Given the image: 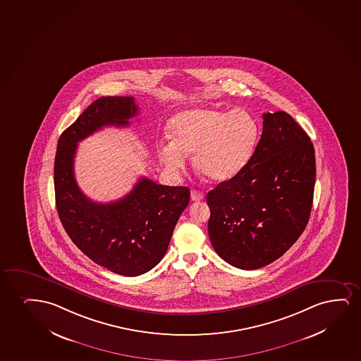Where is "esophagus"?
<instances>
[{
  "label": "esophagus",
  "instance_id": "esophagus-1",
  "mask_svg": "<svg viewBox=\"0 0 361 361\" xmlns=\"http://www.w3.org/2000/svg\"><path fill=\"white\" fill-rule=\"evenodd\" d=\"M204 195L201 191H197V190H192L191 191V201H202Z\"/></svg>",
  "mask_w": 361,
  "mask_h": 361
}]
</instances>
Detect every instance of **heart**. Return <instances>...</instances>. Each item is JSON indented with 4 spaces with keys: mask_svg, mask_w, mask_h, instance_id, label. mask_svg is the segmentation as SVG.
<instances>
[{
    "mask_svg": "<svg viewBox=\"0 0 361 361\" xmlns=\"http://www.w3.org/2000/svg\"><path fill=\"white\" fill-rule=\"evenodd\" d=\"M171 142L158 145L165 170L178 175L186 168V154L193 153L197 171L216 183L228 181L250 163L257 147L259 127L245 110L192 108L171 117Z\"/></svg>",
    "mask_w": 361,
    "mask_h": 361,
    "instance_id": "b5f03b06",
    "label": "heart"
}]
</instances>
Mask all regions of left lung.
Returning <instances> with one entry per match:
<instances>
[{"label":"left lung","mask_w":361,"mask_h":361,"mask_svg":"<svg viewBox=\"0 0 361 361\" xmlns=\"http://www.w3.org/2000/svg\"><path fill=\"white\" fill-rule=\"evenodd\" d=\"M314 145L284 111L263 114L252 158L207 195L208 234L225 262L257 269L283 256L302 234L314 201Z\"/></svg>","instance_id":"1"}]
</instances>
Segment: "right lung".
I'll return each instance as SVG.
<instances>
[{
	"mask_svg": "<svg viewBox=\"0 0 361 361\" xmlns=\"http://www.w3.org/2000/svg\"><path fill=\"white\" fill-rule=\"evenodd\" d=\"M137 113L132 97L97 99L62 132L54 165L57 213L66 233L93 262L125 276H141L164 257L190 188L141 178L123 198L98 203L80 191L73 163L78 142L105 126H128Z\"/></svg>",
	"mask_w": 361,
	"mask_h": 361,
	"instance_id": "obj_1",
	"label": "right lung"
}]
</instances>
